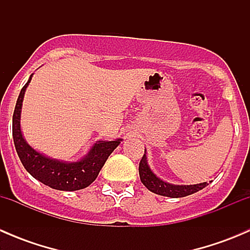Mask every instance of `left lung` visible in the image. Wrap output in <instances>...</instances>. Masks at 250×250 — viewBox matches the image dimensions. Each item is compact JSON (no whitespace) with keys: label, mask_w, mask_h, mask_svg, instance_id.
Wrapping results in <instances>:
<instances>
[{"label":"left lung","mask_w":250,"mask_h":250,"mask_svg":"<svg viewBox=\"0 0 250 250\" xmlns=\"http://www.w3.org/2000/svg\"><path fill=\"white\" fill-rule=\"evenodd\" d=\"M139 175L141 183L145 185V188L147 190L156 193V195L166 196V197L170 198H180L188 195H192V193L197 192V191L206 188L207 185H209L207 181L206 183L193 184V185H176V184H170L162 180L160 176H157L153 173V170L148 166L147 157H146V148L145 153H144L143 158L140 161ZM209 183H211V181H209Z\"/></svg>","instance_id":"8db88e82"}]
</instances>
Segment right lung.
<instances>
[{"label":"right lung","mask_w":250,"mask_h":250,"mask_svg":"<svg viewBox=\"0 0 250 250\" xmlns=\"http://www.w3.org/2000/svg\"><path fill=\"white\" fill-rule=\"evenodd\" d=\"M32 76L34 74L29 77L27 82L20 90L13 113L12 129H13V140L18 156L25 169L36 180L41 181L42 184L54 190L77 191L85 188L97 179L103 166L105 165L113 150L120 145L122 139L118 138L113 140L95 141L90 146L87 155L74 162L52 158L35 150L25 140L21 130V122H20L22 100Z\"/></svg>","instance_id":"right-lung-1"}]
</instances>
